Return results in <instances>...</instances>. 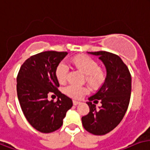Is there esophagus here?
I'll return each mask as SVG.
<instances>
[{"label": "esophagus", "mask_w": 150, "mask_h": 150, "mask_svg": "<svg viewBox=\"0 0 150 150\" xmlns=\"http://www.w3.org/2000/svg\"><path fill=\"white\" fill-rule=\"evenodd\" d=\"M73 103H74V105H78V104H80L81 103V102H79V101H76V100H73Z\"/></svg>", "instance_id": "1"}]
</instances>
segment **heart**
<instances>
[{"label":"heart","mask_w":150,"mask_h":150,"mask_svg":"<svg viewBox=\"0 0 150 150\" xmlns=\"http://www.w3.org/2000/svg\"><path fill=\"white\" fill-rule=\"evenodd\" d=\"M75 66L86 74L85 78L93 87H99L103 84L106 80V73L103 69L99 67L98 63L88 56L80 55L73 59ZM69 67L65 61H62L55 69V75L60 83H64L68 78ZM65 94L74 99H81L89 92V88L85 86H80L74 84L66 85L63 89Z\"/></svg>","instance_id":"1"}]
</instances>
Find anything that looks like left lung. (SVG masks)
I'll return each instance as SVG.
<instances>
[{"label":"left lung","mask_w":150,"mask_h":150,"mask_svg":"<svg viewBox=\"0 0 150 150\" xmlns=\"http://www.w3.org/2000/svg\"><path fill=\"white\" fill-rule=\"evenodd\" d=\"M89 54L97 55L103 62L107 77L100 90L88 99L89 112L81 118L82 125L92 134L104 135L119 124L127 112L131 94V75L118 55L107 51ZM92 101H100L102 106L96 109Z\"/></svg>","instance_id":"obj_1"}]
</instances>
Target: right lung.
<instances>
[{
    "mask_svg": "<svg viewBox=\"0 0 150 150\" xmlns=\"http://www.w3.org/2000/svg\"><path fill=\"white\" fill-rule=\"evenodd\" d=\"M67 52L44 51L32 55L23 63L16 77L20 107L28 122L42 133H51L63 124L66 111L73 106L70 98L58 90L55 69ZM55 95L58 100H48Z\"/></svg>",
    "mask_w": 150,
    "mask_h": 150,
    "instance_id": "obj_1",
    "label": "right lung"
}]
</instances>
